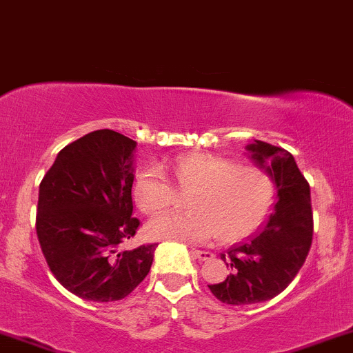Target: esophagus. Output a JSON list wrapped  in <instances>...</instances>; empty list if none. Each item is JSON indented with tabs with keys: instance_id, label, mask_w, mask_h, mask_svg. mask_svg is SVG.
Instances as JSON below:
<instances>
[{
	"instance_id": "34e87169",
	"label": "esophagus",
	"mask_w": 353,
	"mask_h": 353,
	"mask_svg": "<svg viewBox=\"0 0 353 353\" xmlns=\"http://www.w3.org/2000/svg\"><path fill=\"white\" fill-rule=\"evenodd\" d=\"M190 254H192L193 257H196V259H199V261H207V259H210L212 256H214V254H212V252L199 251V249H192Z\"/></svg>"
}]
</instances>
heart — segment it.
<instances>
[{
    "label": "heart",
    "instance_id": "heart-1",
    "mask_svg": "<svg viewBox=\"0 0 353 353\" xmlns=\"http://www.w3.org/2000/svg\"><path fill=\"white\" fill-rule=\"evenodd\" d=\"M173 170L181 188L195 190L188 200L192 212L154 219L146 227L151 239L205 242L217 236L232 244L256 232L274 207V178L261 166L190 153L178 158ZM132 196L139 210L157 215L173 205L175 190L160 168H150L136 178Z\"/></svg>",
    "mask_w": 353,
    "mask_h": 353
}]
</instances>
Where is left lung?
<instances>
[{"mask_svg":"<svg viewBox=\"0 0 353 353\" xmlns=\"http://www.w3.org/2000/svg\"><path fill=\"white\" fill-rule=\"evenodd\" d=\"M248 151L254 163L274 178L278 200L259 232L221 254L230 272L225 281L208 284V288L215 298L234 306L278 296L305 264L313 241L310 185L293 154L257 139Z\"/></svg>","mask_w":353,"mask_h":353,"instance_id":"left-lung-1","label":"left lung"}]
</instances>
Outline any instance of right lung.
I'll use <instances>...</instances> for the list:
<instances>
[{
    "mask_svg": "<svg viewBox=\"0 0 353 353\" xmlns=\"http://www.w3.org/2000/svg\"><path fill=\"white\" fill-rule=\"evenodd\" d=\"M136 141L92 131L57 154L40 183L37 236L55 279L75 296L126 298L150 272L154 249L121 251L139 227L132 217Z\"/></svg>",
    "mask_w": 353,
    "mask_h": 353,
    "instance_id": "obj_1",
    "label": "right lung"
}]
</instances>
